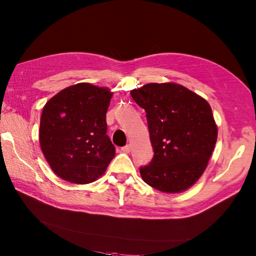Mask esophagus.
Returning <instances> with one entry per match:
<instances>
[{
	"mask_svg": "<svg viewBox=\"0 0 256 256\" xmlns=\"http://www.w3.org/2000/svg\"><path fill=\"white\" fill-rule=\"evenodd\" d=\"M121 152H123V153H125V154H128L130 152H131V145L123 146V148H121Z\"/></svg>",
	"mask_w": 256,
	"mask_h": 256,
	"instance_id": "esophagus-1",
	"label": "esophagus"
}]
</instances>
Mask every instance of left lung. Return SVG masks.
Returning a JSON list of instances; mask_svg holds the SVG:
<instances>
[{
    "mask_svg": "<svg viewBox=\"0 0 256 256\" xmlns=\"http://www.w3.org/2000/svg\"><path fill=\"white\" fill-rule=\"evenodd\" d=\"M148 118L154 157L140 168L143 180L166 194L186 192L204 172L218 138L206 99L175 82L148 84L131 90Z\"/></svg>",
    "mask_w": 256,
    "mask_h": 256,
    "instance_id": "1",
    "label": "left lung"
}]
</instances>
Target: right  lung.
<instances>
[{
    "instance_id": "obj_1",
    "label": "right lung",
    "mask_w": 256,
    "mask_h": 256,
    "mask_svg": "<svg viewBox=\"0 0 256 256\" xmlns=\"http://www.w3.org/2000/svg\"><path fill=\"white\" fill-rule=\"evenodd\" d=\"M113 92L88 82L72 84L42 108L40 144L52 170L77 184L96 182L116 156L106 135V111Z\"/></svg>"
}]
</instances>
